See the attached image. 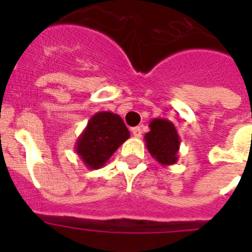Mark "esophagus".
<instances>
[{
  "mask_svg": "<svg viewBox=\"0 0 252 252\" xmlns=\"http://www.w3.org/2000/svg\"><path fill=\"white\" fill-rule=\"evenodd\" d=\"M131 132H132V135L135 137H141V135H142V126H136V127H133L132 130H131Z\"/></svg>",
  "mask_w": 252,
  "mask_h": 252,
  "instance_id": "34e87169",
  "label": "esophagus"
}]
</instances>
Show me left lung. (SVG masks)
I'll list each match as a JSON object with an SVG mask.
<instances>
[{
	"label": "left lung",
	"mask_w": 252,
	"mask_h": 252,
	"mask_svg": "<svg viewBox=\"0 0 252 252\" xmlns=\"http://www.w3.org/2000/svg\"><path fill=\"white\" fill-rule=\"evenodd\" d=\"M150 131L145 133L146 149L160 165H173L178 161L180 139L174 124L165 119H153Z\"/></svg>",
	"instance_id": "obj_1"
}]
</instances>
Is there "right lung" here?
Segmentation results:
<instances>
[{
	"instance_id": "right-lung-1",
	"label": "right lung",
	"mask_w": 252,
	"mask_h": 252,
	"mask_svg": "<svg viewBox=\"0 0 252 252\" xmlns=\"http://www.w3.org/2000/svg\"><path fill=\"white\" fill-rule=\"evenodd\" d=\"M128 137L130 131L119 115L101 111L91 117L74 149L87 168L99 169Z\"/></svg>"
}]
</instances>
